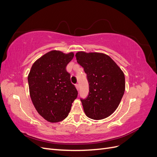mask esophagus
<instances>
[{"instance_id":"esophagus-1","label":"esophagus","mask_w":157,"mask_h":157,"mask_svg":"<svg viewBox=\"0 0 157 157\" xmlns=\"http://www.w3.org/2000/svg\"><path fill=\"white\" fill-rule=\"evenodd\" d=\"M75 87H76V88H77V90H78V89H79V85L78 84H75Z\"/></svg>"}]
</instances>
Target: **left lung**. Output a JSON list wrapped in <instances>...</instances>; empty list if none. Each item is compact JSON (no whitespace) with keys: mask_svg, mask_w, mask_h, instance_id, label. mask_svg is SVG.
<instances>
[{"mask_svg":"<svg viewBox=\"0 0 157 157\" xmlns=\"http://www.w3.org/2000/svg\"><path fill=\"white\" fill-rule=\"evenodd\" d=\"M75 56L86 73L89 83L88 97L80 99L85 114L94 120L109 117L119 105L124 95V73L105 54L81 51Z\"/></svg>","mask_w":157,"mask_h":157,"instance_id":"obj_1","label":"left lung"}]
</instances>
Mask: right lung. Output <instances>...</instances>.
Segmentation results:
<instances>
[{"mask_svg":"<svg viewBox=\"0 0 157 157\" xmlns=\"http://www.w3.org/2000/svg\"><path fill=\"white\" fill-rule=\"evenodd\" d=\"M73 57V52H48L33 64L28 75L33 105L39 115L50 122L64 120L77 98V90L66 71Z\"/></svg>","mask_w":157,"mask_h":157,"instance_id":"add662e5","label":"right lung"}]
</instances>
